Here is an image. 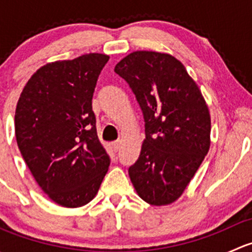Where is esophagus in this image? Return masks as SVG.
<instances>
[{"label":"esophagus","mask_w":252,"mask_h":252,"mask_svg":"<svg viewBox=\"0 0 252 252\" xmlns=\"http://www.w3.org/2000/svg\"><path fill=\"white\" fill-rule=\"evenodd\" d=\"M122 146V141H114L112 142V149H113L114 152L119 151V149H121Z\"/></svg>","instance_id":"esophagus-1"}]
</instances>
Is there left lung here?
<instances>
[{
	"label": "left lung",
	"mask_w": 252,
	"mask_h": 252,
	"mask_svg": "<svg viewBox=\"0 0 252 252\" xmlns=\"http://www.w3.org/2000/svg\"><path fill=\"white\" fill-rule=\"evenodd\" d=\"M114 72L133 90L145 119V138L129 177L144 201H177L211 145V116L201 90L168 53L135 51Z\"/></svg>",
	"instance_id": "left-lung-1"
}]
</instances>
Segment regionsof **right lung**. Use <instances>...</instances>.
I'll return each instance as SVG.
<instances>
[{"instance_id":"1","label":"right lung","mask_w":252,"mask_h":252,"mask_svg":"<svg viewBox=\"0 0 252 252\" xmlns=\"http://www.w3.org/2000/svg\"><path fill=\"white\" fill-rule=\"evenodd\" d=\"M110 56L88 53L36 70L18 100V147L42 191L63 207H81L97 194L110 157L96 131L93 95Z\"/></svg>"}]
</instances>
